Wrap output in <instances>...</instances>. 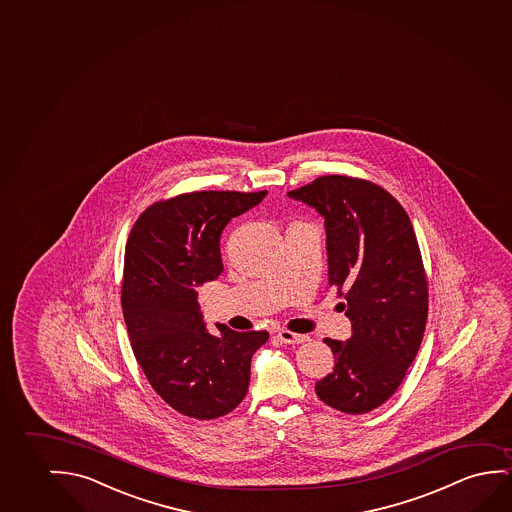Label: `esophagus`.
Here are the masks:
<instances>
[{"instance_id":"esophagus-1","label":"esophagus","mask_w":512,"mask_h":512,"mask_svg":"<svg viewBox=\"0 0 512 512\" xmlns=\"http://www.w3.org/2000/svg\"><path fill=\"white\" fill-rule=\"evenodd\" d=\"M277 337L281 339L284 344H303V342H309V335H300V333L289 332V330H279Z\"/></svg>"}]
</instances>
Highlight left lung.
<instances>
[{
    "instance_id": "8db88e82",
    "label": "left lung",
    "mask_w": 512,
    "mask_h": 512,
    "mask_svg": "<svg viewBox=\"0 0 512 512\" xmlns=\"http://www.w3.org/2000/svg\"><path fill=\"white\" fill-rule=\"evenodd\" d=\"M288 196L324 217L328 282L353 324L346 342L324 339L335 367L316 395L346 414L374 411L402 384L425 335L428 282L411 219L386 189L346 175Z\"/></svg>"
}]
</instances>
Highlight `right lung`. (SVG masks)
I'll return each mask as SVG.
<instances>
[{
  "mask_svg": "<svg viewBox=\"0 0 512 512\" xmlns=\"http://www.w3.org/2000/svg\"><path fill=\"white\" fill-rule=\"evenodd\" d=\"M267 196L196 191L152 203L131 230L124 254V321L147 381L172 409L216 419L244 400L251 358L267 332L203 323L198 288L223 272L221 233Z\"/></svg>",
  "mask_w": 512,
  "mask_h": 512,
  "instance_id": "add662e5",
  "label": "right lung"
}]
</instances>
